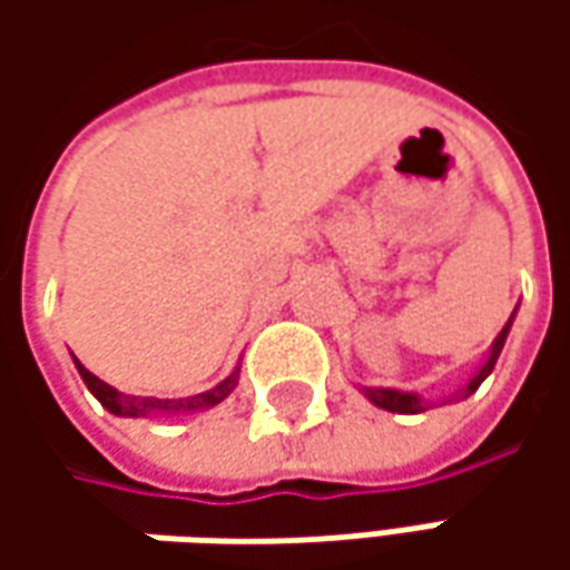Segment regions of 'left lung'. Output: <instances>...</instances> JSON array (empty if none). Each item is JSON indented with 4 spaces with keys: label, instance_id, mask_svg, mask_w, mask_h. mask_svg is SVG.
Masks as SVG:
<instances>
[{
    "label": "left lung",
    "instance_id": "8db88e82",
    "mask_svg": "<svg viewBox=\"0 0 570 570\" xmlns=\"http://www.w3.org/2000/svg\"><path fill=\"white\" fill-rule=\"evenodd\" d=\"M508 330H511V320H508V326L498 333V340H494L492 345V355H489V362L479 367V374L472 377L470 386H466V396L470 393H475L479 390V383L485 381L489 374H492L494 362H498V355H501V345H504V340H508ZM364 393H367V400L374 405H381V409H386V412H403V415H415V412H422L425 409V403L415 396V393H400V390H371V386H364Z\"/></svg>",
    "mask_w": 570,
    "mask_h": 570
}]
</instances>
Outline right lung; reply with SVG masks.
Wrapping results in <instances>:
<instances>
[{
  "instance_id": "right-lung-1",
  "label": "right lung",
  "mask_w": 570,
  "mask_h": 570,
  "mask_svg": "<svg viewBox=\"0 0 570 570\" xmlns=\"http://www.w3.org/2000/svg\"><path fill=\"white\" fill-rule=\"evenodd\" d=\"M78 374H81V381L88 383V390L98 396L100 405H107L114 415H174V412H199V409L222 403L230 390L237 386V377H228L225 383H218L215 390L199 393V396H187V400H155V396H129V393L114 390L110 383H104L100 377H95L85 364H78Z\"/></svg>"
}]
</instances>
